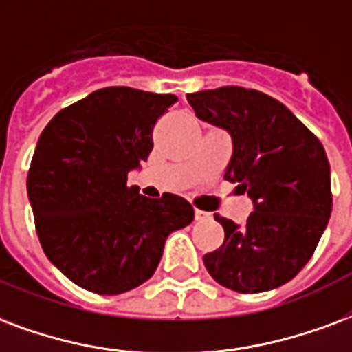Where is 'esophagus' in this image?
I'll return each instance as SVG.
<instances>
[{"mask_svg":"<svg viewBox=\"0 0 352 352\" xmlns=\"http://www.w3.org/2000/svg\"><path fill=\"white\" fill-rule=\"evenodd\" d=\"M212 216H210V212H205V210H199L196 209V220L197 222H207V220H210Z\"/></svg>","mask_w":352,"mask_h":352,"instance_id":"34e87169","label":"esophagus"}]
</instances>
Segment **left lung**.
I'll return each instance as SVG.
<instances>
[{
	"label": "left lung",
	"instance_id": "8db88e82",
	"mask_svg": "<svg viewBox=\"0 0 352 352\" xmlns=\"http://www.w3.org/2000/svg\"><path fill=\"white\" fill-rule=\"evenodd\" d=\"M197 119L231 136L223 179L248 194L246 223L216 216L223 244L205 254L209 274L236 293L293 280L309 261L332 212L330 166L321 142L272 96L244 87L186 95Z\"/></svg>",
	"mask_w": 352,
	"mask_h": 352
}]
</instances>
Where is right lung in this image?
Wrapping results in <instances>:
<instances>
[{
	"instance_id": "add662e5",
	"label": "right lung",
	"mask_w": 352,
	"mask_h": 352,
	"mask_svg": "<svg viewBox=\"0 0 352 352\" xmlns=\"http://www.w3.org/2000/svg\"><path fill=\"white\" fill-rule=\"evenodd\" d=\"M177 102L132 87H104L57 113L38 138L28 196L46 257L70 282L121 295L155 274L169 233L186 228L184 197L151 199L126 186L153 151L156 119Z\"/></svg>"
}]
</instances>
